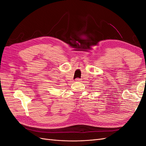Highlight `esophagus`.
<instances>
[{
	"mask_svg": "<svg viewBox=\"0 0 146 146\" xmlns=\"http://www.w3.org/2000/svg\"><path fill=\"white\" fill-rule=\"evenodd\" d=\"M75 81H76V82H81V80L80 78H76V80H75Z\"/></svg>",
	"mask_w": 146,
	"mask_h": 146,
	"instance_id": "1",
	"label": "esophagus"
}]
</instances>
